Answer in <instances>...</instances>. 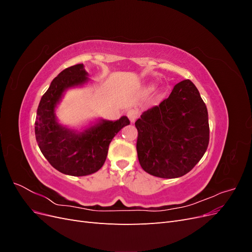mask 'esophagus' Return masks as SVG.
<instances>
[{
    "label": "esophagus",
    "instance_id": "34e87169",
    "mask_svg": "<svg viewBox=\"0 0 252 252\" xmlns=\"http://www.w3.org/2000/svg\"><path fill=\"white\" fill-rule=\"evenodd\" d=\"M127 117L129 120H130V122H134L136 118H138V111L135 109H129L127 111Z\"/></svg>",
    "mask_w": 252,
    "mask_h": 252
}]
</instances>
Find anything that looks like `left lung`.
<instances>
[{
  "instance_id": "8db88e82",
  "label": "left lung",
  "mask_w": 252,
  "mask_h": 252,
  "mask_svg": "<svg viewBox=\"0 0 252 252\" xmlns=\"http://www.w3.org/2000/svg\"><path fill=\"white\" fill-rule=\"evenodd\" d=\"M136 152L154 177L180 178L200 162L209 144L206 105L190 80L174 85L169 96L135 122Z\"/></svg>"
}]
</instances>
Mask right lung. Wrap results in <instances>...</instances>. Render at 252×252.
Returning a JSON list of instances; mask_svg holds the SVG:
<instances>
[{
    "label": "right lung",
    "instance_id": "right-lung-1",
    "mask_svg": "<svg viewBox=\"0 0 252 252\" xmlns=\"http://www.w3.org/2000/svg\"><path fill=\"white\" fill-rule=\"evenodd\" d=\"M83 64L73 65L52 80L41 98L34 123L35 139L49 164L64 174L84 177L102 168L109 144L122 128L130 124L127 117L116 122L103 121L81 133L58 124L55 107L64 90L87 81Z\"/></svg>",
    "mask_w": 252,
    "mask_h": 252
}]
</instances>
